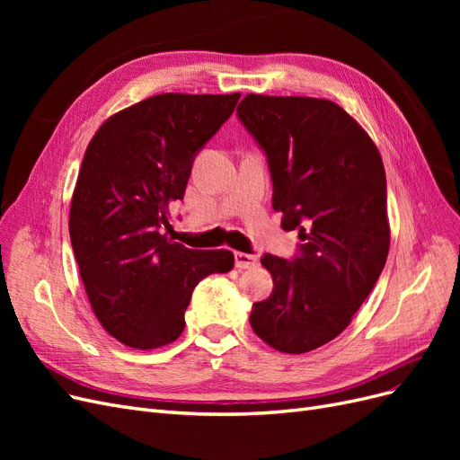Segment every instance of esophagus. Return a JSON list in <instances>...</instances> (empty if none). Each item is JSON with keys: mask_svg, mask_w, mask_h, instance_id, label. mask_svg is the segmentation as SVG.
<instances>
[{"mask_svg": "<svg viewBox=\"0 0 460 460\" xmlns=\"http://www.w3.org/2000/svg\"><path fill=\"white\" fill-rule=\"evenodd\" d=\"M234 261H235V267H238V269H252V267H255L257 257L252 255V253L235 252L234 253Z\"/></svg>", "mask_w": 460, "mask_h": 460, "instance_id": "obj_1", "label": "esophagus"}]
</instances>
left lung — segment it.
<instances>
[{
    "instance_id": "left-lung-1",
    "label": "left lung",
    "mask_w": 460,
    "mask_h": 460,
    "mask_svg": "<svg viewBox=\"0 0 460 460\" xmlns=\"http://www.w3.org/2000/svg\"><path fill=\"white\" fill-rule=\"evenodd\" d=\"M238 119L267 157L272 208L296 255H262L269 299L249 323L282 353H307L349 326L389 252L385 171L368 134L328 100L249 93Z\"/></svg>"
}]
</instances>
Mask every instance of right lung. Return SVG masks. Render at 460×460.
I'll return each instance as SVG.
<instances>
[{"instance_id": "1", "label": "right lung", "mask_w": 460, "mask_h": 460, "mask_svg": "<svg viewBox=\"0 0 460 460\" xmlns=\"http://www.w3.org/2000/svg\"><path fill=\"white\" fill-rule=\"evenodd\" d=\"M240 100L161 93L120 111L95 132L71 203L73 252L97 320L136 349L184 332L193 288L234 267L228 249L201 252L166 238L191 164Z\"/></svg>"}]
</instances>
